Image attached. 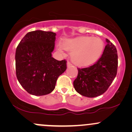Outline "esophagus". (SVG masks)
Instances as JSON below:
<instances>
[{
    "instance_id": "1",
    "label": "esophagus",
    "mask_w": 132,
    "mask_h": 132,
    "mask_svg": "<svg viewBox=\"0 0 132 132\" xmlns=\"http://www.w3.org/2000/svg\"><path fill=\"white\" fill-rule=\"evenodd\" d=\"M72 64H71V63H70V62H68L67 63V67L68 68H70V67H71V66H72Z\"/></svg>"
}]
</instances>
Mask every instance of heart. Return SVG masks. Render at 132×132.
<instances>
[{
  "label": "heart",
  "instance_id": "b5f03b06",
  "mask_svg": "<svg viewBox=\"0 0 132 132\" xmlns=\"http://www.w3.org/2000/svg\"><path fill=\"white\" fill-rule=\"evenodd\" d=\"M57 45V50L63 52L66 50L72 52L71 61L79 66H86L96 62L101 57L104 44L99 38L80 37L67 39Z\"/></svg>",
  "mask_w": 132,
  "mask_h": 132
}]
</instances>
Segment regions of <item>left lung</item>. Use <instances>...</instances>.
<instances>
[{"label": "left lung", "instance_id": "8db88e82", "mask_svg": "<svg viewBox=\"0 0 132 132\" xmlns=\"http://www.w3.org/2000/svg\"><path fill=\"white\" fill-rule=\"evenodd\" d=\"M107 45L102 56L94 64L78 68V76L73 82L79 94L87 97L102 95L109 88L117 75L118 55L115 45L106 39Z\"/></svg>", "mask_w": 132, "mask_h": 132}]
</instances>
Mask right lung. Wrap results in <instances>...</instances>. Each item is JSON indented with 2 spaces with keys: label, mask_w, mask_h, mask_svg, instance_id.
Masks as SVG:
<instances>
[{
  "label": "right lung",
  "mask_w": 132,
  "mask_h": 132,
  "mask_svg": "<svg viewBox=\"0 0 132 132\" xmlns=\"http://www.w3.org/2000/svg\"><path fill=\"white\" fill-rule=\"evenodd\" d=\"M56 35L52 31H30L16 47V78L30 94L51 93L55 88L57 78L67 68L66 60L58 61L51 56Z\"/></svg>",
  "instance_id": "right-lung-1"
}]
</instances>
